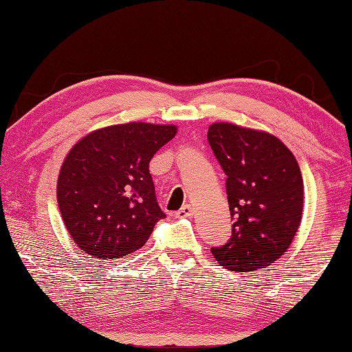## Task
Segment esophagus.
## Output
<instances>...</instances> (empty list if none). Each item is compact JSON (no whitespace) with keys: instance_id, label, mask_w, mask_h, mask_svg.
<instances>
[{"instance_id":"obj_1","label":"esophagus","mask_w":352,"mask_h":352,"mask_svg":"<svg viewBox=\"0 0 352 352\" xmlns=\"http://www.w3.org/2000/svg\"><path fill=\"white\" fill-rule=\"evenodd\" d=\"M188 216H192V206H190V205H183L180 208V211L177 212V217H188Z\"/></svg>"}]
</instances>
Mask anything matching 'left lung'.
Instances as JSON below:
<instances>
[{
  "label": "left lung",
  "mask_w": 352,
  "mask_h": 352,
  "mask_svg": "<svg viewBox=\"0 0 352 352\" xmlns=\"http://www.w3.org/2000/svg\"><path fill=\"white\" fill-rule=\"evenodd\" d=\"M208 142L226 175L230 241L211 253L230 272L264 270L287 252L300 228L305 184L283 141L261 130L214 122Z\"/></svg>",
  "instance_id": "8db88e82"
}]
</instances>
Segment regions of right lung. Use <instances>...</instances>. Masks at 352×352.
Segmentation results:
<instances>
[{
    "label": "right lung",
    "mask_w": 352,
    "mask_h": 352,
    "mask_svg": "<svg viewBox=\"0 0 352 352\" xmlns=\"http://www.w3.org/2000/svg\"><path fill=\"white\" fill-rule=\"evenodd\" d=\"M175 126L129 122L83 136L57 180V204L76 245L98 259L132 254L166 214L158 206L148 163Z\"/></svg>",
    "instance_id": "1"
}]
</instances>
